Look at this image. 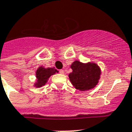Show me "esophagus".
Masks as SVG:
<instances>
[{"label":"esophagus","mask_w":132,"mask_h":132,"mask_svg":"<svg viewBox=\"0 0 132 132\" xmlns=\"http://www.w3.org/2000/svg\"><path fill=\"white\" fill-rule=\"evenodd\" d=\"M59 73H61V74H63V73H64V71H63V69H61V70L59 71Z\"/></svg>","instance_id":"obj_1"}]
</instances>
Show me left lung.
I'll list each match as a JSON object with an SVG mask.
<instances>
[{"instance_id": "left-lung-1", "label": "left lung", "mask_w": 132, "mask_h": 132, "mask_svg": "<svg viewBox=\"0 0 132 132\" xmlns=\"http://www.w3.org/2000/svg\"><path fill=\"white\" fill-rule=\"evenodd\" d=\"M70 67L73 71L69 74V80L76 89L81 91L90 90L97 84L101 70L97 64L75 61Z\"/></svg>"}]
</instances>
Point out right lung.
<instances>
[{
	"label": "right lung",
	"mask_w": 132,
	"mask_h": 132,
	"mask_svg": "<svg viewBox=\"0 0 132 132\" xmlns=\"http://www.w3.org/2000/svg\"><path fill=\"white\" fill-rule=\"evenodd\" d=\"M56 72H58L56 69L54 68H44V67H39L36 71V78L37 81L35 83L34 86L37 88L42 87V86H44L48 82V80L52 75H54L56 73Z\"/></svg>",
	"instance_id": "1"
}]
</instances>
